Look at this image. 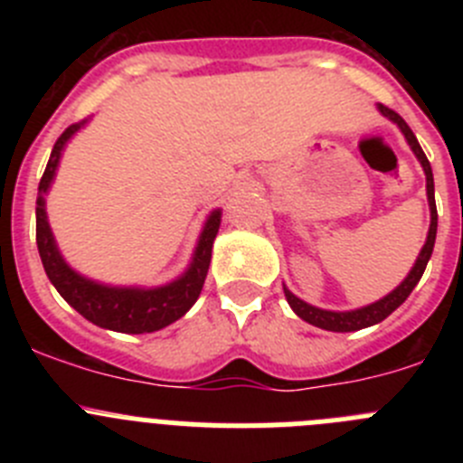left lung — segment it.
<instances>
[{"label":"left lung","mask_w":463,"mask_h":463,"mask_svg":"<svg viewBox=\"0 0 463 463\" xmlns=\"http://www.w3.org/2000/svg\"><path fill=\"white\" fill-rule=\"evenodd\" d=\"M378 110L383 113L384 118H390L392 122H396V125H399V129L403 132V137H406L408 146H411L412 153H415V157L420 159V165H422L424 175H427V199H429V211H431V224H429L427 243H424V248L420 250V257H417L415 267L411 269V273L406 276V280L401 282L396 289H392L387 297H383L380 301H375V304L364 306V308H357V310H343V313H336V310L315 308V306L306 304V301H301L298 297H294L288 288H282L285 289V298H288V304L292 306V310L298 315V317H301V320H306L308 325L320 326V329H326V331H341L343 334V331L366 329V326L378 325V322H383L387 315L394 313V310L399 308V306L403 304L408 297H411V292L415 289V285L420 282V278H422L424 269H427L429 257H431V252H433V243H436L439 213H436V199H433L431 165H429V159H427V155H424L422 146L417 143L415 134H412L411 127L406 125V120H403V118L396 113V110L387 109V106H383V104H378Z\"/></svg>","instance_id":"left-lung-1"}]
</instances>
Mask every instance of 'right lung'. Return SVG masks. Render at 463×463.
<instances>
[{"instance_id":"1","label":"right lung","mask_w":463,"mask_h":463,"mask_svg":"<svg viewBox=\"0 0 463 463\" xmlns=\"http://www.w3.org/2000/svg\"><path fill=\"white\" fill-rule=\"evenodd\" d=\"M85 122L88 120H80L64 129L62 137L57 138L55 146H52L46 171L41 175L39 196H36V245H39V255L41 261H43V269H46V276L51 278L57 292L62 294L64 301L71 308L79 310L85 320H90L92 325L104 326V329L110 331H122V334H150V331L165 329L171 322L183 317L202 294L208 264H211L213 241L218 234L222 213L213 211L208 215L202 236H199V243L194 248L192 264L178 280L169 282V285L153 289L109 288V285H99V282L76 273L57 250L51 224H48L46 218V199H43V194H46L52 178H55L64 146Z\"/></svg>"}]
</instances>
